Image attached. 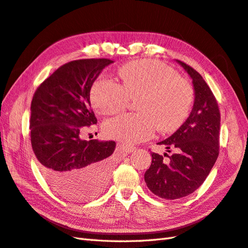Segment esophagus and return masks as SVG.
<instances>
[{
  "label": "esophagus",
  "mask_w": 248,
  "mask_h": 248,
  "mask_svg": "<svg viewBox=\"0 0 248 248\" xmlns=\"http://www.w3.org/2000/svg\"><path fill=\"white\" fill-rule=\"evenodd\" d=\"M120 149H123L124 151L128 152V153H131V152H134L136 150V148L134 147V145H131V144H126V143H122L119 144Z\"/></svg>",
  "instance_id": "esophagus-1"
}]
</instances>
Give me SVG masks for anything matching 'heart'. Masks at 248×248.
Segmentation results:
<instances>
[{
    "label": "heart",
    "mask_w": 248,
    "mask_h": 248,
    "mask_svg": "<svg viewBox=\"0 0 248 248\" xmlns=\"http://www.w3.org/2000/svg\"><path fill=\"white\" fill-rule=\"evenodd\" d=\"M122 84L100 78L91 89L95 110L104 115H114L128 107L130 99L136 103L138 113L124 114L107 120L106 135L125 143L147 140L156 129L170 133L185 123L194 101L190 82L177 75L163 62L139 60L119 69Z\"/></svg>",
    "instance_id": "b5f03b06"
}]
</instances>
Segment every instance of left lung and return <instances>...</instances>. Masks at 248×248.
<instances>
[{"instance_id":"8db88e82","label":"left lung","mask_w":248,"mask_h":248,"mask_svg":"<svg viewBox=\"0 0 248 248\" xmlns=\"http://www.w3.org/2000/svg\"><path fill=\"white\" fill-rule=\"evenodd\" d=\"M177 62L193 79V109L173 135L158 142L169 153L170 150L175 153L170 156L152 153V163L144 173V181L151 192L168 200L194 193L204 182L219 155L220 111L217 100L194 68Z\"/></svg>"}]
</instances>
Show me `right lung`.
Listing matches in <instances>:
<instances>
[{
    "instance_id": "right-lung-1",
    "label": "right lung",
    "mask_w": 248,
    "mask_h": 248,
    "mask_svg": "<svg viewBox=\"0 0 248 248\" xmlns=\"http://www.w3.org/2000/svg\"><path fill=\"white\" fill-rule=\"evenodd\" d=\"M113 61L69 62L44 80L31 101V145L40 170L56 193L72 200L98 195L109 178L115 141L81 140L97 124L90 104L93 82Z\"/></svg>"
}]
</instances>
